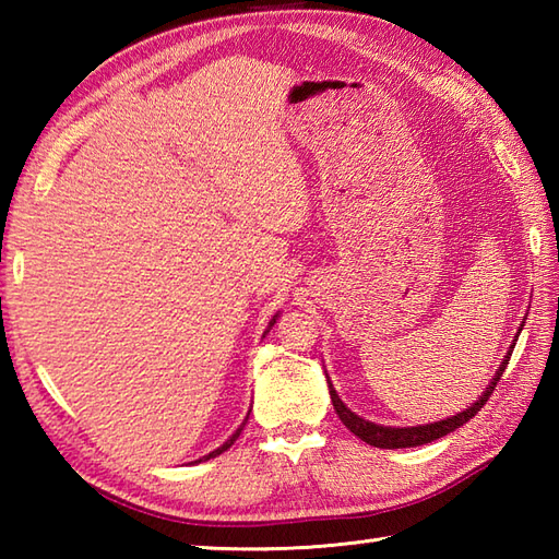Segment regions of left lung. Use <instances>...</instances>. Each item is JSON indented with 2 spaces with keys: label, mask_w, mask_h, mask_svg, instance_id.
I'll return each mask as SVG.
<instances>
[{
  "label": "left lung",
  "mask_w": 559,
  "mask_h": 559,
  "mask_svg": "<svg viewBox=\"0 0 559 559\" xmlns=\"http://www.w3.org/2000/svg\"><path fill=\"white\" fill-rule=\"evenodd\" d=\"M512 355V353H509ZM509 355L507 360L502 362L500 372L495 374V379L490 382V386L485 389V394L473 403L471 408H466L463 413H456L454 418H447V420H439V423H432V425H420V427H382V425H374L370 420H362L360 415H355L353 411H348L346 406H343V401L338 399L336 389L329 384V394H331V403H334V411L338 413L341 423L348 427V430L360 437L362 442L372 444V447H379V449H406V447H420V444H427V442H435V439L444 437L449 432H454L456 427H461L463 423H468L473 415H476L485 403H488V399L492 396V391L497 386V382H500V377L504 372V367L509 365Z\"/></svg>",
  "instance_id": "left-lung-1"
}]
</instances>
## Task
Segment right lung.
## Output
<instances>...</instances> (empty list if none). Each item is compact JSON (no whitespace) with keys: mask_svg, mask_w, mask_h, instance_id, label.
I'll use <instances>...</instances> for the list:
<instances>
[{"mask_svg":"<svg viewBox=\"0 0 559 559\" xmlns=\"http://www.w3.org/2000/svg\"><path fill=\"white\" fill-rule=\"evenodd\" d=\"M273 322H276V319H273ZM240 432H242V427H240V430H237V432H235V435H233V437L228 439V442H225L223 447H218L216 451H211V454H209V456H204V459H213V456H218V454H223V451H225V449H230V447H233V442H235V439H237V437H240ZM199 461H201V459H199Z\"/></svg>","mask_w":559,"mask_h":559,"instance_id":"right-lung-1","label":"right lung"}]
</instances>
